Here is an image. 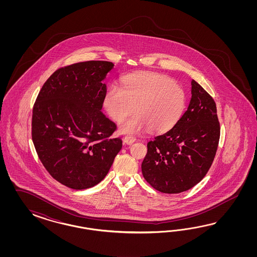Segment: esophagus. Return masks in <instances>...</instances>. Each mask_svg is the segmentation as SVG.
Masks as SVG:
<instances>
[{
	"mask_svg": "<svg viewBox=\"0 0 257 257\" xmlns=\"http://www.w3.org/2000/svg\"><path fill=\"white\" fill-rule=\"evenodd\" d=\"M137 139L136 138H133V137H125L123 139V142L127 145H131L134 142H136Z\"/></svg>",
	"mask_w": 257,
	"mask_h": 257,
	"instance_id": "obj_1",
	"label": "esophagus"
}]
</instances>
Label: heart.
<instances>
[{
  "instance_id": "b5f03b06",
  "label": "heart",
  "mask_w": 257,
  "mask_h": 257,
  "mask_svg": "<svg viewBox=\"0 0 257 257\" xmlns=\"http://www.w3.org/2000/svg\"><path fill=\"white\" fill-rule=\"evenodd\" d=\"M109 117L120 121L119 132L133 135L150 128L165 133L178 122L186 107V93L171 78L155 72H137L122 79V87H109L103 98Z\"/></svg>"
}]
</instances>
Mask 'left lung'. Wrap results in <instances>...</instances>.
I'll return each mask as SVG.
<instances>
[{"mask_svg": "<svg viewBox=\"0 0 257 257\" xmlns=\"http://www.w3.org/2000/svg\"><path fill=\"white\" fill-rule=\"evenodd\" d=\"M217 106L195 80L187 111L171 130L155 137L141 171L156 190L177 194L196 186L205 176L216 156L219 140Z\"/></svg>", "mask_w": 257, "mask_h": 257, "instance_id": "left-lung-1", "label": "left lung"}]
</instances>
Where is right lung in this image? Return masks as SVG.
I'll return each instance as SVG.
<instances>
[{
  "instance_id": "right-lung-1",
  "label": "right lung",
  "mask_w": 257,
  "mask_h": 257,
  "mask_svg": "<svg viewBox=\"0 0 257 257\" xmlns=\"http://www.w3.org/2000/svg\"><path fill=\"white\" fill-rule=\"evenodd\" d=\"M114 64L86 61L55 71L33 108L32 140L53 178L72 189L94 187L103 179L122 147L108 139L117 126L101 112Z\"/></svg>"
}]
</instances>
